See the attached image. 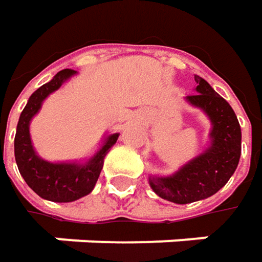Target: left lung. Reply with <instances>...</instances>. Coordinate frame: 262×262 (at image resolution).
Listing matches in <instances>:
<instances>
[{"instance_id":"obj_1","label":"left lung","mask_w":262,"mask_h":262,"mask_svg":"<svg viewBox=\"0 0 262 262\" xmlns=\"http://www.w3.org/2000/svg\"><path fill=\"white\" fill-rule=\"evenodd\" d=\"M194 94L184 97L211 122L209 144L171 176H149L151 190L165 201L191 203L215 194L234 174L242 151V131L229 103L203 78L194 75Z\"/></svg>"}]
</instances>
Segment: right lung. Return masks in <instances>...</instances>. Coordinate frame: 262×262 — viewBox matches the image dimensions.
<instances>
[{"instance_id":"right-lung-1","label":"right lung","mask_w":262,"mask_h":262,"mask_svg":"<svg viewBox=\"0 0 262 262\" xmlns=\"http://www.w3.org/2000/svg\"><path fill=\"white\" fill-rule=\"evenodd\" d=\"M76 72L72 69L60 71L50 82L39 86L20 113L16 128L14 158L20 176L39 198L51 202H73L90 194L97 183L107 151L119 137L118 133L104 136L97 151L85 161L50 162L36 153L29 133L31 121L41 111L44 100L51 93L57 91Z\"/></svg>"}]
</instances>
